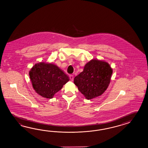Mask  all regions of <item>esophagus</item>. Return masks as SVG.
I'll list each match as a JSON object with an SVG mask.
<instances>
[{
	"label": "esophagus",
	"mask_w": 148,
	"mask_h": 148,
	"mask_svg": "<svg viewBox=\"0 0 148 148\" xmlns=\"http://www.w3.org/2000/svg\"><path fill=\"white\" fill-rule=\"evenodd\" d=\"M69 77H70V79L71 80H73V76L72 75H70V76H69Z\"/></svg>",
	"instance_id": "34e87169"
}]
</instances>
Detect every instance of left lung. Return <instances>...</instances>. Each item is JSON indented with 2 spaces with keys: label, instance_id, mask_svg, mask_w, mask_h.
I'll return each instance as SVG.
<instances>
[{
  "label": "left lung",
  "instance_id": "obj_1",
  "mask_svg": "<svg viewBox=\"0 0 148 148\" xmlns=\"http://www.w3.org/2000/svg\"><path fill=\"white\" fill-rule=\"evenodd\" d=\"M112 73L108 63L92 60L85 65L83 71L75 77L74 83L86 98H95L106 91Z\"/></svg>",
  "mask_w": 148,
  "mask_h": 148
}]
</instances>
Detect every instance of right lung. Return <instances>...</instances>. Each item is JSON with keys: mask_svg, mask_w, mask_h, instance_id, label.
<instances>
[{"mask_svg": "<svg viewBox=\"0 0 148 148\" xmlns=\"http://www.w3.org/2000/svg\"><path fill=\"white\" fill-rule=\"evenodd\" d=\"M29 75L35 91L46 98H53L69 80L68 76L56 65L44 62L34 65Z\"/></svg>", "mask_w": 148, "mask_h": 148, "instance_id": "1", "label": "right lung"}]
</instances>
